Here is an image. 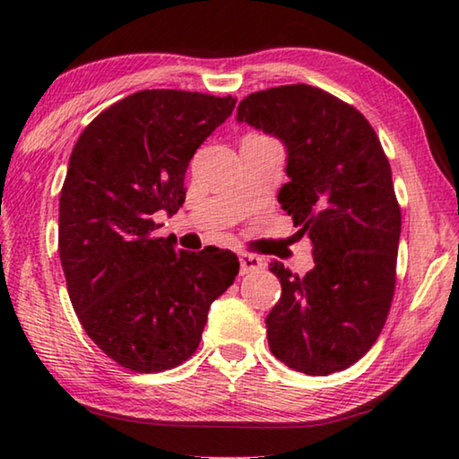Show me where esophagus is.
I'll return each instance as SVG.
<instances>
[{
	"label": "esophagus",
	"mask_w": 459,
	"mask_h": 459,
	"mask_svg": "<svg viewBox=\"0 0 459 459\" xmlns=\"http://www.w3.org/2000/svg\"><path fill=\"white\" fill-rule=\"evenodd\" d=\"M238 263H240V275L257 273V271H261L263 267H265V263H263V259L255 257V255H247V253L240 255Z\"/></svg>",
	"instance_id": "34e87169"
}]
</instances>
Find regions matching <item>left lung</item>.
<instances>
[{"mask_svg":"<svg viewBox=\"0 0 459 459\" xmlns=\"http://www.w3.org/2000/svg\"><path fill=\"white\" fill-rule=\"evenodd\" d=\"M237 119L283 142L290 182L277 200L314 247L304 277L269 265L281 283L265 320L271 352L312 377L352 367L383 330L397 281L401 208L383 145L360 111L309 84L251 92Z\"/></svg>","mask_w":459,"mask_h":459,"instance_id":"8db88e82","label":"left lung"}]
</instances>
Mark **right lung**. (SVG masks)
Instances as JSON below:
<instances>
[{"label": "right lung", "instance_id": "right-lung-1", "mask_svg": "<svg viewBox=\"0 0 459 459\" xmlns=\"http://www.w3.org/2000/svg\"><path fill=\"white\" fill-rule=\"evenodd\" d=\"M235 97L153 89L105 108L74 143L58 206V253L89 338L135 372L196 352L212 301L238 273L235 253L176 251L152 214L184 204L192 155Z\"/></svg>", "mask_w": 459, "mask_h": 459}]
</instances>
